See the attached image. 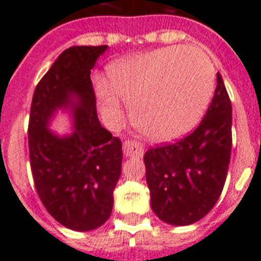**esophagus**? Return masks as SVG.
Segmentation results:
<instances>
[{"mask_svg": "<svg viewBox=\"0 0 261 261\" xmlns=\"http://www.w3.org/2000/svg\"><path fill=\"white\" fill-rule=\"evenodd\" d=\"M123 153L126 157H142L143 145L135 139H126L123 142Z\"/></svg>", "mask_w": 261, "mask_h": 261, "instance_id": "esophagus-1", "label": "esophagus"}]
</instances>
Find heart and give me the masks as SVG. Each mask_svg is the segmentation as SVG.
<instances>
[{"mask_svg": "<svg viewBox=\"0 0 261 261\" xmlns=\"http://www.w3.org/2000/svg\"><path fill=\"white\" fill-rule=\"evenodd\" d=\"M96 93L102 112L118 120L122 102L135 126L153 141H173L191 131L214 92V67L202 51L172 46L116 63Z\"/></svg>", "mask_w": 261, "mask_h": 261, "instance_id": "heart-1", "label": "heart"}]
</instances>
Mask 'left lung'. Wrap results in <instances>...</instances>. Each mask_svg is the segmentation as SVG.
<instances>
[{
    "label": "left lung",
    "mask_w": 261,
    "mask_h": 261,
    "mask_svg": "<svg viewBox=\"0 0 261 261\" xmlns=\"http://www.w3.org/2000/svg\"><path fill=\"white\" fill-rule=\"evenodd\" d=\"M231 153V102L217 73L214 97L202 122L177 142L150 147L143 155L150 204L174 226L210 213L225 186Z\"/></svg>",
    "instance_id": "obj_1"
}]
</instances>
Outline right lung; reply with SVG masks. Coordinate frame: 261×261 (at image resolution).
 I'll return each mask as SVG.
<instances>
[{"label": "right lung", "mask_w": 261, "mask_h": 261, "mask_svg": "<svg viewBox=\"0 0 261 261\" xmlns=\"http://www.w3.org/2000/svg\"><path fill=\"white\" fill-rule=\"evenodd\" d=\"M108 46L66 48L36 85L28 123L35 188L48 214L67 229L93 230L110 218L122 172V142L100 124L90 70ZM72 108L75 131L61 139L46 126Z\"/></svg>", "instance_id": "1"}]
</instances>
